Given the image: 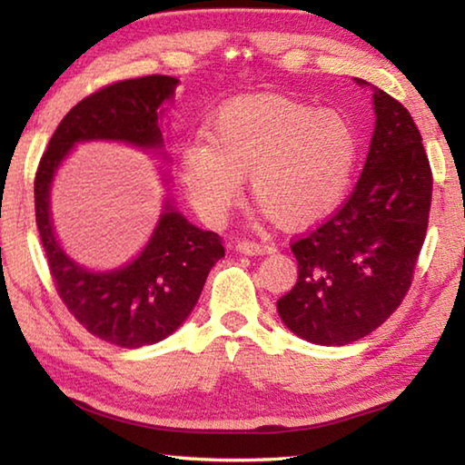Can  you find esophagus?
Segmentation results:
<instances>
[{
  "label": "esophagus",
  "mask_w": 465,
  "mask_h": 465,
  "mask_svg": "<svg viewBox=\"0 0 465 465\" xmlns=\"http://www.w3.org/2000/svg\"><path fill=\"white\" fill-rule=\"evenodd\" d=\"M235 250L240 252V254H246V256H262V254H272L274 248L269 246V243H258V242H238V246Z\"/></svg>",
  "instance_id": "34e87169"
}]
</instances>
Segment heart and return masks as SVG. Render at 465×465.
<instances>
[{
  "instance_id": "1",
  "label": "heart",
  "mask_w": 465,
  "mask_h": 465,
  "mask_svg": "<svg viewBox=\"0 0 465 465\" xmlns=\"http://www.w3.org/2000/svg\"><path fill=\"white\" fill-rule=\"evenodd\" d=\"M357 163V131L342 113L254 94L217 110L204 141L184 147L180 176L204 222H223L250 174L262 215L302 230L342 203Z\"/></svg>"
}]
</instances>
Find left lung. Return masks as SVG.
<instances>
[{
	"mask_svg": "<svg viewBox=\"0 0 465 465\" xmlns=\"http://www.w3.org/2000/svg\"><path fill=\"white\" fill-rule=\"evenodd\" d=\"M371 90L375 129L355 191L291 246L297 282L277 302L282 324L322 346L355 342L391 316L427 235L432 176L420 131L398 100Z\"/></svg>",
	"mask_w": 465,
	"mask_h": 465,
	"instance_id": "1",
	"label": "left lung"
}]
</instances>
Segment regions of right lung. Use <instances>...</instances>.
Listing matches in <instances>:
<instances>
[{
	"label": "right lung",
	"instance_id": "right-lung-1",
	"mask_svg": "<svg viewBox=\"0 0 465 465\" xmlns=\"http://www.w3.org/2000/svg\"><path fill=\"white\" fill-rule=\"evenodd\" d=\"M178 84L170 75H147L77 102L53 133L35 178L36 225L59 297L88 332L123 349L155 344L184 324L209 271L225 256L222 238L188 222L166 196L139 254L116 269L92 271L63 250L53 227L51 191L80 143L110 141L166 157L162 121ZM160 174L170 184L168 172Z\"/></svg>",
	"mask_w": 465,
	"mask_h": 465
}]
</instances>
